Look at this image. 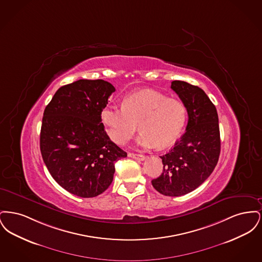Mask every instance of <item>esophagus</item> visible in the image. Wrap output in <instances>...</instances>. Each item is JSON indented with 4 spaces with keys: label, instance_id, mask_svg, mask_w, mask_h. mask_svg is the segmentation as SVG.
<instances>
[{
    "label": "esophagus",
    "instance_id": "esophagus-1",
    "mask_svg": "<svg viewBox=\"0 0 262 262\" xmlns=\"http://www.w3.org/2000/svg\"><path fill=\"white\" fill-rule=\"evenodd\" d=\"M127 155H128V157H132V158L138 160V161H143L145 159V156L141 155V154H135V153L129 152V153H127Z\"/></svg>",
    "mask_w": 262,
    "mask_h": 262
}]
</instances>
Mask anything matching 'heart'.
<instances>
[{"label":"heart","mask_w":262,"mask_h":262,"mask_svg":"<svg viewBox=\"0 0 262 262\" xmlns=\"http://www.w3.org/2000/svg\"><path fill=\"white\" fill-rule=\"evenodd\" d=\"M107 134L118 144H125L138 128L137 143L143 147L164 148L181 136L187 109L180 100L168 98L154 90L129 95L122 106L109 105L101 112Z\"/></svg>","instance_id":"b5f03b06"}]
</instances>
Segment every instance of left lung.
Masks as SVG:
<instances>
[{
	"label": "left lung",
	"mask_w": 262,
	"mask_h": 262,
	"mask_svg": "<svg viewBox=\"0 0 262 262\" xmlns=\"http://www.w3.org/2000/svg\"><path fill=\"white\" fill-rule=\"evenodd\" d=\"M171 88L187 108L186 133L174 147L160 156L163 173L151 181L167 196H180L194 190L211 174L221 148L217 110L206 93L186 81L174 80Z\"/></svg>",
	"instance_id": "left-lung-1"
}]
</instances>
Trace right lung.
<instances>
[{
    "label": "right lung",
    "mask_w": 262,
    "mask_h": 262,
    "mask_svg": "<svg viewBox=\"0 0 262 262\" xmlns=\"http://www.w3.org/2000/svg\"><path fill=\"white\" fill-rule=\"evenodd\" d=\"M114 91L103 79H79L59 88L43 114V161L62 188L80 198L104 192L112 184L115 162L126 157L101 120Z\"/></svg>",
    "instance_id": "1"
}]
</instances>
